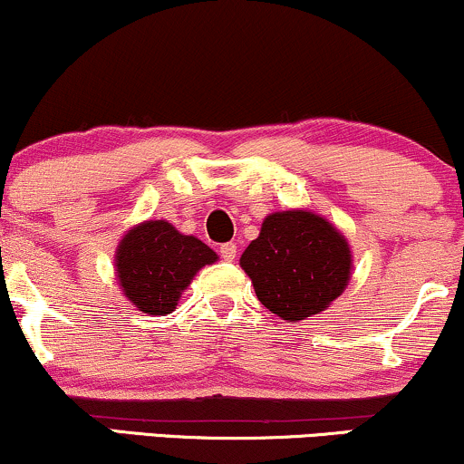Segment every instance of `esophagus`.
Returning <instances> with one entry per match:
<instances>
[{"mask_svg":"<svg viewBox=\"0 0 464 464\" xmlns=\"http://www.w3.org/2000/svg\"><path fill=\"white\" fill-rule=\"evenodd\" d=\"M220 255H222V259H227V262H233V259L237 257V246L233 242H227V244H222L220 246Z\"/></svg>","mask_w":464,"mask_h":464,"instance_id":"1","label":"esophagus"}]
</instances>
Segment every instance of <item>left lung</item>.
Wrapping results in <instances>:
<instances>
[{
  "label": "left lung",
  "mask_w": 464,
  "mask_h": 464,
  "mask_svg": "<svg viewBox=\"0 0 464 464\" xmlns=\"http://www.w3.org/2000/svg\"><path fill=\"white\" fill-rule=\"evenodd\" d=\"M264 307L287 323L327 310L347 290L353 255L327 218L307 209L266 216L239 257Z\"/></svg>",
  "instance_id": "left-lung-1"
}]
</instances>
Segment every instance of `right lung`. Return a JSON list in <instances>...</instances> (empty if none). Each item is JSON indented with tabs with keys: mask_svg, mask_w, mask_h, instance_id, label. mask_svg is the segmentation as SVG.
Instances as JSON below:
<instances>
[{
	"mask_svg": "<svg viewBox=\"0 0 464 464\" xmlns=\"http://www.w3.org/2000/svg\"><path fill=\"white\" fill-rule=\"evenodd\" d=\"M218 262L198 237L185 236L168 220H143L124 233L115 248V276L130 305L165 316L179 305L196 273Z\"/></svg>",
	"mask_w": 464,
	"mask_h": 464,
	"instance_id": "right-lung-1",
	"label": "right lung"
}]
</instances>
